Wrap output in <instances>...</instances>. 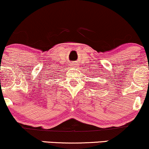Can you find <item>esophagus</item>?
<instances>
[{
  "mask_svg": "<svg viewBox=\"0 0 149 149\" xmlns=\"http://www.w3.org/2000/svg\"><path fill=\"white\" fill-rule=\"evenodd\" d=\"M73 67H76V66H73Z\"/></svg>",
  "mask_w": 149,
  "mask_h": 149,
  "instance_id": "obj_1",
  "label": "esophagus"
}]
</instances>
